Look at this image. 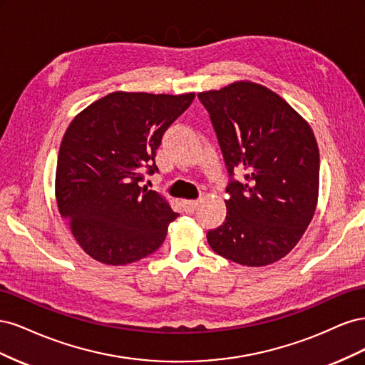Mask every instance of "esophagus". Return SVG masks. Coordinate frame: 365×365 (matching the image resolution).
Masks as SVG:
<instances>
[{"label": "esophagus", "mask_w": 365, "mask_h": 365, "mask_svg": "<svg viewBox=\"0 0 365 365\" xmlns=\"http://www.w3.org/2000/svg\"><path fill=\"white\" fill-rule=\"evenodd\" d=\"M182 207L185 210V213H195V210L197 207V201H182Z\"/></svg>", "instance_id": "obj_1"}]
</instances>
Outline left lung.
I'll return each mask as SVG.
<instances>
[{
	"mask_svg": "<svg viewBox=\"0 0 365 365\" xmlns=\"http://www.w3.org/2000/svg\"><path fill=\"white\" fill-rule=\"evenodd\" d=\"M228 172L227 216L207 231L215 252L245 267L284 257L315 213L319 153L306 121L268 88L236 82L197 94ZM242 170L245 180L235 173Z\"/></svg>",
	"mask_w": 365,
	"mask_h": 365,
	"instance_id": "1",
	"label": "left lung"
}]
</instances>
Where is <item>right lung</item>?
I'll list each match as a JSON object with an SVG mask.
<instances>
[{
    "mask_svg": "<svg viewBox=\"0 0 365 365\" xmlns=\"http://www.w3.org/2000/svg\"><path fill=\"white\" fill-rule=\"evenodd\" d=\"M193 98V93L117 91L71 121L59 149L56 200L77 244L93 259L117 267L161 247L178 213L141 182L145 173H158L164 132Z\"/></svg>",
    "mask_w": 365,
    "mask_h": 365,
    "instance_id": "right-lung-1",
    "label": "right lung"
}]
</instances>
